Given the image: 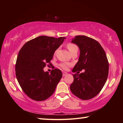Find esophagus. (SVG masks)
Segmentation results:
<instances>
[{"instance_id": "1", "label": "esophagus", "mask_w": 123, "mask_h": 123, "mask_svg": "<svg viewBox=\"0 0 123 123\" xmlns=\"http://www.w3.org/2000/svg\"><path fill=\"white\" fill-rule=\"evenodd\" d=\"M66 75H67V73H66V72H63V74H62V76H65Z\"/></svg>"}]
</instances>
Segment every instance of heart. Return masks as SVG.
Instances as JSON below:
<instances>
[{"instance_id":"b5f03b06","label":"heart","mask_w":123,"mask_h":123,"mask_svg":"<svg viewBox=\"0 0 123 123\" xmlns=\"http://www.w3.org/2000/svg\"><path fill=\"white\" fill-rule=\"evenodd\" d=\"M67 47L68 49L69 50V51L71 54L74 51L78 50V47H77L76 45L73 44V43H68V44L67 45ZM70 66V63H66V62H63V63L60 64V66H61V67L62 68V69H63L64 70L67 69Z\"/></svg>"}]
</instances>
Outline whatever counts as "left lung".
<instances>
[{
    "label": "left lung",
    "mask_w": 123,
    "mask_h": 123,
    "mask_svg": "<svg viewBox=\"0 0 123 123\" xmlns=\"http://www.w3.org/2000/svg\"><path fill=\"white\" fill-rule=\"evenodd\" d=\"M71 42L78 46L80 56L72 70L76 73L73 74L70 91L81 99H91L99 94L107 80L109 65L106 55L98 42L90 37L79 35ZM82 69L85 72L79 74Z\"/></svg>",
    "instance_id": "8db88e82"
}]
</instances>
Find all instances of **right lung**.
I'll return each instance as SVG.
<instances>
[{"label": "right lung", "mask_w": 123, "mask_h": 123, "mask_svg": "<svg viewBox=\"0 0 123 123\" xmlns=\"http://www.w3.org/2000/svg\"><path fill=\"white\" fill-rule=\"evenodd\" d=\"M64 37L41 36L28 41L20 49L15 66L16 75L24 92L32 100L43 101L53 94L62 77L61 70L50 74L43 70L63 42Z\"/></svg>", "instance_id": "obj_1"}]
</instances>
